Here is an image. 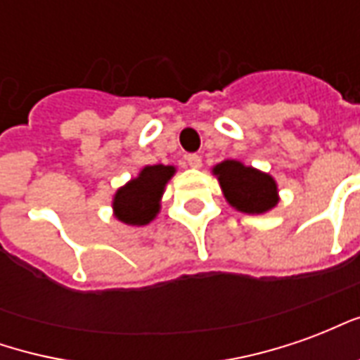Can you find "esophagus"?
<instances>
[{
	"label": "esophagus",
	"instance_id": "34e87169",
	"mask_svg": "<svg viewBox=\"0 0 360 360\" xmlns=\"http://www.w3.org/2000/svg\"><path fill=\"white\" fill-rule=\"evenodd\" d=\"M185 160H187L188 167H195V169H198V167L202 165V158L198 156V154H188Z\"/></svg>",
	"mask_w": 360,
	"mask_h": 360
}]
</instances>
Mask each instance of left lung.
I'll list each match as a JSON object with an SVG mask.
<instances>
[{
  "instance_id": "8db88e82",
  "label": "left lung",
  "mask_w": 360,
  "mask_h": 360,
  "mask_svg": "<svg viewBox=\"0 0 360 360\" xmlns=\"http://www.w3.org/2000/svg\"><path fill=\"white\" fill-rule=\"evenodd\" d=\"M221 193L237 212L258 216L274 210L279 202L278 183L270 173L260 172L239 160H224L212 167Z\"/></svg>"
}]
</instances>
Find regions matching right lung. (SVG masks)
Listing matches in <instances>:
<instances>
[{
  "mask_svg": "<svg viewBox=\"0 0 360 360\" xmlns=\"http://www.w3.org/2000/svg\"><path fill=\"white\" fill-rule=\"evenodd\" d=\"M177 172L175 165H144L139 175L119 187L111 200L113 218L125 226H148L162 208L165 185Z\"/></svg>",
  "mask_w": 360,
  "mask_h": 360,
  "instance_id": "right-lung-1",
  "label": "right lung"
}]
</instances>
